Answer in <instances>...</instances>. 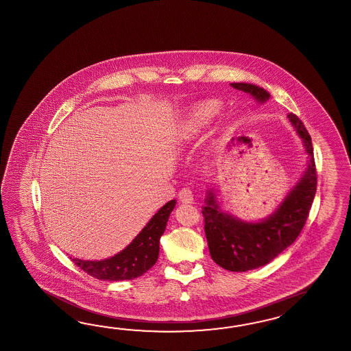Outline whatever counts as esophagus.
<instances>
[{
    "instance_id": "34e87169",
    "label": "esophagus",
    "mask_w": 351,
    "mask_h": 351,
    "mask_svg": "<svg viewBox=\"0 0 351 351\" xmlns=\"http://www.w3.org/2000/svg\"><path fill=\"white\" fill-rule=\"evenodd\" d=\"M179 197L182 203H186V204H190V203L194 202V194L189 188L181 189L179 193Z\"/></svg>"
}]
</instances>
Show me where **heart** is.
<instances>
[{
	"label": "heart",
	"mask_w": 351,
	"mask_h": 351,
	"mask_svg": "<svg viewBox=\"0 0 351 351\" xmlns=\"http://www.w3.org/2000/svg\"><path fill=\"white\" fill-rule=\"evenodd\" d=\"M218 112H219V104L214 100H208L204 103L199 104L190 115L189 129L191 132H197L200 129L206 128Z\"/></svg>",
	"instance_id": "heart-1"
}]
</instances>
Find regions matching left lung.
I'll list each match as a JSON object with an SVG mask.
<instances>
[{
	"instance_id": "obj_1",
	"label": "left lung",
	"mask_w": 351,
	"mask_h": 351,
	"mask_svg": "<svg viewBox=\"0 0 351 351\" xmlns=\"http://www.w3.org/2000/svg\"><path fill=\"white\" fill-rule=\"evenodd\" d=\"M233 88L265 103L270 94L252 84H231ZM309 156L308 166L297 185L271 215L260 222H245L223 212L212 190L206 193L204 231L210 256L215 264L230 271H247L273 261L300 236L316 195L317 171L312 139L300 118L288 114Z\"/></svg>"
}]
</instances>
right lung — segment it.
<instances>
[{
  "label": "right lung",
  "instance_id": "obj_1",
  "mask_svg": "<svg viewBox=\"0 0 351 351\" xmlns=\"http://www.w3.org/2000/svg\"><path fill=\"white\" fill-rule=\"evenodd\" d=\"M176 204V200H170L154 214L139 232L137 237L127 247L114 256L88 261L72 258L76 265L85 273L99 280L120 282L130 280L147 273L156 264L160 252V239L166 230V224Z\"/></svg>",
  "mask_w": 351,
  "mask_h": 351
}]
</instances>
